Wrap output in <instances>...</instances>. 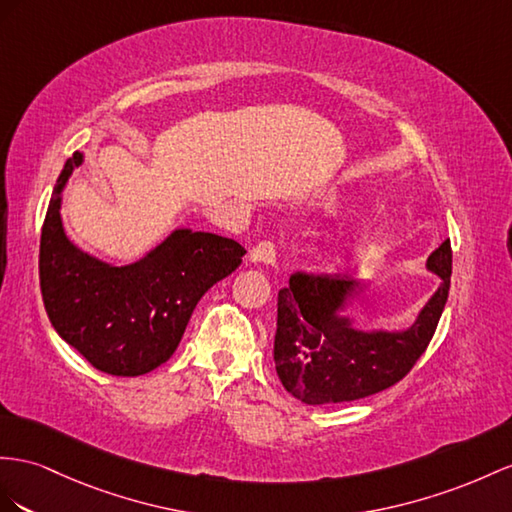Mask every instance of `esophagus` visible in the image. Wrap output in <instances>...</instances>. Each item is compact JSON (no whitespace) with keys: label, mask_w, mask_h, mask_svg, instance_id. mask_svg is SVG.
<instances>
[{"label":"esophagus","mask_w":512,"mask_h":512,"mask_svg":"<svg viewBox=\"0 0 512 512\" xmlns=\"http://www.w3.org/2000/svg\"><path fill=\"white\" fill-rule=\"evenodd\" d=\"M248 259L253 261V264H261V266H274V261H277V246L270 240L259 242L257 246H253V251L248 253Z\"/></svg>","instance_id":"34e87169"}]
</instances>
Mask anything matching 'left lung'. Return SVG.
I'll return each mask as SVG.
<instances>
[{
  "label": "left lung",
  "mask_w": 512,
  "mask_h": 512,
  "mask_svg": "<svg viewBox=\"0 0 512 512\" xmlns=\"http://www.w3.org/2000/svg\"><path fill=\"white\" fill-rule=\"evenodd\" d=\"M426 268L441 285L404 331H361L339 313L361 298V281L292 274L279 292L274 335V365L283 387L305 404H333L368 398L402 381L428 348L448 300L450 240L430 253Z\"/></svg>",
  "instance_id": "left-lung-1"
}]
</instances>
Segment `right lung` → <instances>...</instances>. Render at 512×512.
<instances>
[{"label":"right lung","instance_id":"1","mask_svg":"<svg viewBox=\"0 0 512 512\" xmlns=\"http://www.w3.org/2000/svg\"><path fill=\"white\" fill-rule=\"evenodd\" d=\"M84 153L64 164L41 233L38 274L56 333L93 368L140 376L173 357L196 303L242 264L244 246L216 233L175 229L142 259L112 266L64 233L62 190Z\"/></svg>","mask_w":512,"mask_h":512}]
</instances>
